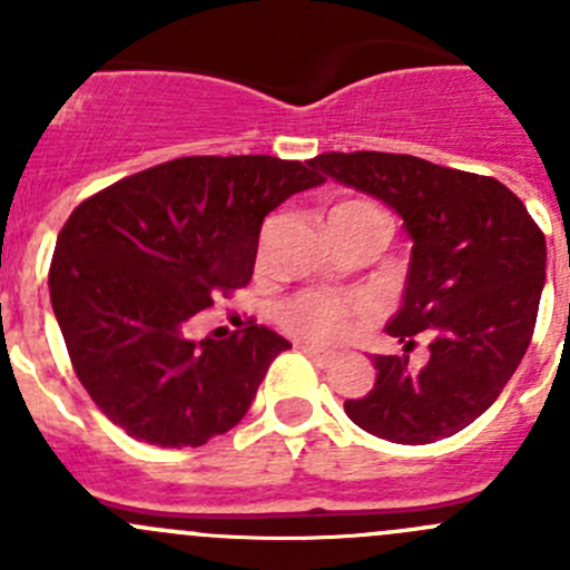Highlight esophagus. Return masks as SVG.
I'll list each match as a JSON object with an SVG mask.
<instances>
[{"label":"esophagus","instance_id":"obj_1","mask_svg":"<svg viewBox=\"0 0 570 570\" xmlns=\"http://www.w3.org/2000/svg\"><path fill=\"white\" fill-rule=\"evenodd\" d=\"M301 350L314 361V364H320V366H327L333 361L331 350H320V347H314V344H301Z\"/></svg>","mask_w":570,"mask_h":570}]
</instances>
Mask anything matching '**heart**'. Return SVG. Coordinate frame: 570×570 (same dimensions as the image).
<instances>
[{"label":"heart","mask_w":570,"mask_h":570,"mask_svg":"<svg viewBox=\"0 0 570 570\" xmlns=\"http://www.w3.org/2000/svg\"><path fill=\"white\" fill-rule=\"evenodd\" d=\"M327 217H353V220L372 223L389 234V220L370 200H342ZM370 314V303L355 295H325V292H297L278 306V322L295 336L308 342H336L347 333L353 322Z\"/></svg>","instance_id":"b5f03b06"}]
</instances>
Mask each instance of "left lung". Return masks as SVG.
<instances>
[{"label":"left lung","instance_id":"obj_1","mask_svg":"<svg viewBox=\"0 0 570 570\" xmlns=\"http://www.w3.org/2000/svg\"><path fill=\"white\" fill-rule=\"evenodd\" d=\"M322 174L389 204L413 239L405 303L389 336L428 361L375 355V386L344 402L366 433L394 444H433L493 405L524 358L546 278V239L502 181L411 154L327 151Z\"/></svg>","mask_w":570,"mask_h":570}]
</instances>
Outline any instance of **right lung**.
<instances>
[{
  "instance_id": "add662e5",
  "label": "right lung",
  "mask_w": 570,
  "mask_h": 570,
  "mask_svg": "<svg viewBox=\"0 0 570 570\" xmlns=\"http://www.w3.org/2000/svg\"><path fill=\"white\" fill-rule=\"evenodd\" d=\"M322 181L312 159L178 157L71 212L51 256V308L79 383L109 422L181 450L248 413L292 344L264 325L193 342L187 322L250 284L264 217Z\"/></svg>"
}]
</instances>
